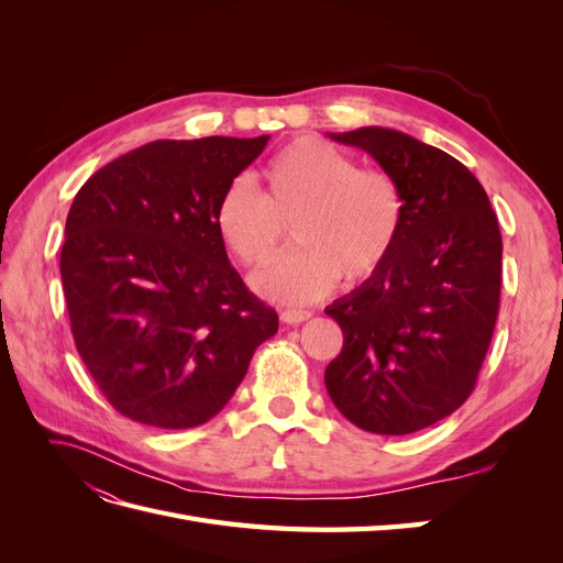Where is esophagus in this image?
<instances>
[{
    "instance_id": "34e87169",
    "label": "esophagus",
    "mask_w": 563,
    "mask_h": 563,
    "mask_svg": "<svg viewBox=\"0 0 563 563\" xmlns=\"http://www.w3.org/2000/svg\"><path fill=\"white\" fill-rule=\"evenodd\" d=\"M279 317H282L284 323H302V321H308L312 317V312H308V310H282Z\"/></svg>"
}]
</instances>
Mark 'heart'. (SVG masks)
Masks as SVG:
<instances>
[{
	"label": "heart",
	"instance_id": "obj_1",
	"mask_svg": "<svg viewBox=\"0 0 563 563\" xmlns=\"http://www.w3.org/2000/svg\"><path fill=\"white\" fill-rule=\"evenodd\" d=\"M399 183L383 168H356L331 143L300 135L279 147L261 172V195L234 180L220 195L213 223L223 246L246 269L277 261L284 228L296 251L255 279L258 291L284 305L327 296L343 279L356 288L389 265L404 230Z\"/></svg>",
	"mask_w": 563,
	"mask_h": 563
}]
</instances>
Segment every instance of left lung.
Returning a JSON list of instances; mask_svg holds the SVG:
<instances>
[{"mask_svg": "<svg viewBox=\"0 0 563 563\" xmlns=\"http://www.w3.org/2000/svg\"><path fill=\"white\" fill-rule=\"evenodd\" d=\"M331 139L366 150L399 183L406 216L389 265L327 308L343 350L323 380L356 428L411 434L451 416L476 385L500 305L498 218L444 150L380 126Z\"/></svg>", "mask_w": 563, "mask_h": 563, "instance_id": "left-lung-1", "label": "left lung"}]
</instances>
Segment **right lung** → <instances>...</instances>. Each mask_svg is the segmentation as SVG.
<instances>
[{"label":"right lung","mask_w":563,"mask_h":563,"mask_svg":"<svg viewBox=\"0 0 563 563\" xmlns=\"http://www.w3.org/2000/svg\"><path fill=\"white\" fill-rule=\"evenodd\" d=\"M269 135L155 141L77 192L60 251L77 352L119 413L162 430L211 420L279 329L213 223L225 187Z\"/></svg>","instance_id":"right-lung-1"}]
</instances>
